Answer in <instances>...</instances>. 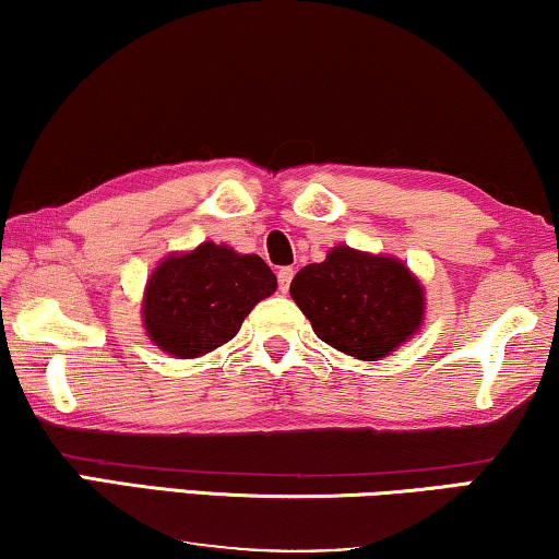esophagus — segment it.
<instances>
[{
	"mask_svg": "<svg viewBox=\"0 0 559 559\" xmlns=\"http://www.w3.org/2000/svg\"><path fill=\"white\" fill-rule=\"evenodd\" d=\"M293 277H295V270H293V266H282V270L277 272V282H280V289H282V293H287V289H289V282H293Z\"/></svg>",
	"mask_w": 559,
	"mask_h": 559,
	"instance_id": "obj_1",
	"label": "esophagus"
}]
</instances>
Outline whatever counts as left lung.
<instances>
[{"label": "left lung", "instance_id": "left-lung-1", "mask_svg": "<svg viewBox=\"0 0 559 559\" xmlns=\"http://www.w3.org/2000/svg\"><path fill=\"white\" fill-rule=\"evenodd\" d=\"M289 295L320 341L361 361L392 354L425 318V289L404 262L350 247L302 266Z\"/></svg>", "mask_w": 559, "mask_h": 559}]
</instances>
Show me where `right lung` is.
I'll use <instances>...</instances> for the list:
<instances>
[{
    "instance_id": "1",
    "label": "right lung",
    "mask_w": 559,
    "mask_h": 559,
    "mask_svg": "<svg viewBox=\"0 0 559 559\" xmlns=\"http://www.w3.org/2000/svg\"><path fill=\"white\" fill-rule=\"evenodd\" d=\"M274 289L277 277L262 257L203 241L155 266L144 287V331L165 354L198 358L231 341Z\"/></svg>"
}]
</instances>
